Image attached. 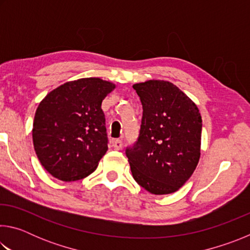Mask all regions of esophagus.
<instances>
[{
    "label": "esophagus",
    "instance_id": "34e87169",
    "mask_svg": "<svg viewBox=\"0 0 250 250\" xmlns=\"http://www.w3.org/2000/svg\"><path fill=\"white\" fill-rule=\"evenodd\" d=\"M111 143H112V146L115 147V150H120L122 147V141L119 140V139H113Z\"/></svg>",
    "mask_w": 250,
    "mask_h": 250
}]
</instances>
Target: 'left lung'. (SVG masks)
I'll use <instances>...</instances> for the list:
<instances>
[{"label":"left lung","mask_w":250,"mask_h":250,"mask_svg":"<svg viewBox=\"0 0 250 250\" xmlns=\"http://www.w3.org/2000/svg\"><path fill=\"white\" fill-rule=\"evenodd\" d=\"M132 87L143 109L138 140L125 147L133 179L155 195L174 193L200 160V110L172 83L149 80Z\"/></svg>","instance_id":"left-lung-1"}]
</instances>
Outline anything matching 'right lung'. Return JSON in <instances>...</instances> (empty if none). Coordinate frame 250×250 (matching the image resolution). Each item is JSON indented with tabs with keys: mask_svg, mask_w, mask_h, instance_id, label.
Masks as SVG:
<instances>
[{
	"mask_svg": "<svg viewBox=\"0 0 250 250\" xmlns=\"http://www.w3.org/2000/svg\"><path fill=\"white\" fill-rule=\"evenodd\" d=\"M115 87L100 78H82L57 87L41 101L33 143L49 174L71 182L96 170L108 150L101 103Z\"/></svg>",
	"mask_w": 250,
	"mask_h": 250,
	"instance_id": "right-lung-1",
	"label": "right lung"
}]
</instances>
